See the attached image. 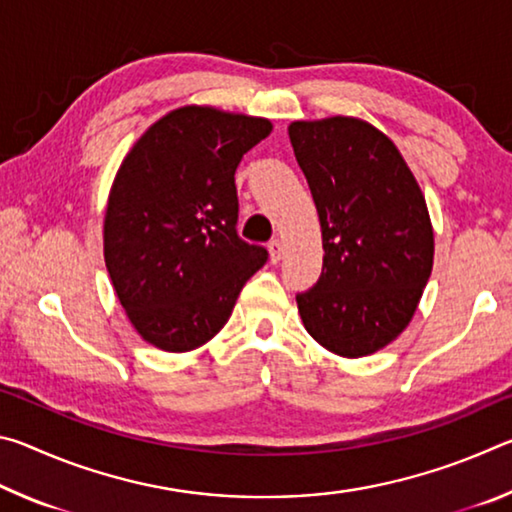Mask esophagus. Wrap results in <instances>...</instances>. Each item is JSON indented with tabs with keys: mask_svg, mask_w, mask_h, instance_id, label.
I'll return each mask as SVG.
<instances>
[{
	"mask_svg": "<svg viewBox=\"0 0 512 512\" xmlns=\"http://www.w3.org/2000/svg\"><path fill=\"white\" fill-rule=\"evenodd\" d=\"M268 253H271V262L277 264L282 259V241L280 239H273L271 244H268Z\"/></svg>",
	"mask_w": 512,
	"mask_h": 512,
	"instance_id": "1",
	"label": "esophagus"
}]
</instances>
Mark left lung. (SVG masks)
Returning a JSON list of instances; mask_svg holds the SVG:
<instances>
[{
  "mask_svg": "<svg viewBox=\"0 0 512 512\" xmlns=\"http://www.w3.org/2000/svg\"><path fill=\"white\" fill-rule=\"evenodd\" d=\"M293 153L323 230V273L296 296L307 332L366 357L409 325L433 264L427 203L400 151L361 119L293 121Z\"/></svg>",
  "mask_w": 512,
  "mask_h": 512,
  "instance_id": "obj_1",
  "label": "left lung"
}]
</instances>
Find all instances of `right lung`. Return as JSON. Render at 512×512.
Returning a JSON list of instances; mask_svg holds the SVG:
<instances>
[{
  "mask_svg": "<svg viewBox=\"0 0 512 512\" xmlns=\"http://www.w3.org/2000/svg\"><path fill=\"white\" fill-rule=\"evenodd\" d=\"M271 121L187 106L146 131L112 185L103 255L121 307L167 352L203 345L228 323L268 250L239 237L235 171Z\"/></svg>",
  "mask_w": 512,
  "mask_h": 512,
  "instance_id": "right-lung-1",
  "label": "right lung"
}]
</instances>
